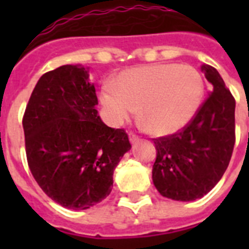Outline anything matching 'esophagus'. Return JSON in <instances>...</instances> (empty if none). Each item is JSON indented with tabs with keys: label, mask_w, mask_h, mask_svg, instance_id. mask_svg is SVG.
Masks as SVG:
<instances>
[{
	"label": "esophagus",
	"mask_w": 249,
	"mask_h": 249,
	"mask_svg": "<svg viewBox=\"0 0 249 249\" xmlns=\"http://www.w3.org/2000/svg\"><path fill=\"white\" fill-rule=\"evenodd\" d=\"M129 140H130V142H132V143H136L137 141L140 140V137L137 136L134 132H130L129 133Z\"/></svg>",
	"instance_id": "34e87169"
}]
</instances>
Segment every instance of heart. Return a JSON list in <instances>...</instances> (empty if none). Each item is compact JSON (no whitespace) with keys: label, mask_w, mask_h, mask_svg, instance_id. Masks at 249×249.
I'll return each mask as SVG.
<instances>
[{"label":"heart","mask_w":249,"mask_h":249,"mask_svg":"<svg viewBox=\"0 0 249 249\" xmlns=\"http://www.w3.org/2000/svg\"><path fill=\"white\" fill-rule=\"evenodd\" d=\"M203 97L200 72L177 63L121 72L113 88L107 86L101 93L102 105L113 124H123L140 108L141 120L154 134H170L189 124Z\"/></svg>","instance_id":"1"}]
</instances>
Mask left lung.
Instances as JSON below:
<instances>
[{
  "instance_id": "left-lung-1",
  "label": "left lung",
  "mask_w": 249,
  "mask_h": 249,
  "mask_svg": "<svg viewBox=\"0 0 249 249\" xmlns=\"http://www.w3.org/2000/svg\"><path fill=\"white\" fill-rule=\"evenodd\" d=\"M201 71L212 91L181 130L154 138L156 160L152 181L163 196L191 201L217 185L235 144V99L212 66Z\"/></svg>"
}]
</instances>
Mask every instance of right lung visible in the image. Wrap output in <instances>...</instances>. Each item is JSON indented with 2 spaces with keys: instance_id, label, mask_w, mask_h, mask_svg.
Returning <instances> with one entry per match:
<instances>
[{
  "instance_id": "1",
  "label": "right lung",
  "mask_w": 249,
  "mask_h": 249,
  "mask_svg": "<svg viewBox=\"0 0 249 249\" xmlns=\"http://www.w3.org/2000/svg\"><path fill=\"white\" fill-rule=\"evenodd\" d=\"M95 88L79 66L41 76L23 115L31 173L50 199L88 209L111 193L113 170L132 144L124 129L98 116Z\"/></svg>"
}]
</instances>
